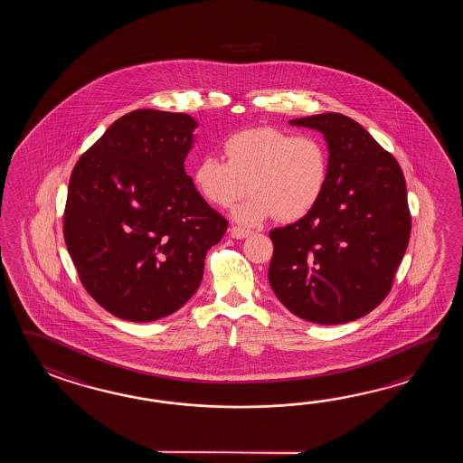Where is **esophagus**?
Returning a JSON list of instances; mask_svg holds the SVG:
<instances>
[{
    "label": "esophagus",
    "mask_w": 463,
    "mask_h": 463,
    "mask_svg": "<svg viewBox=\"0 0 463 463\" xmlns=\"http://www.w3.org/2000/svg\"><path fill=\"white\" fill-rule=\"evenodd\" d=\"M230 235L236 238V240H243L246 236L251 235V232H250V230H246V228L232 227V230H230Z\"/></svg>",
    "instance_id": "1"
}]
</instances>
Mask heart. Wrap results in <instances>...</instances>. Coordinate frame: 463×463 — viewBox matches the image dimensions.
I'll list each match as a JSON object with an SVG mask.
<instances>
[{"label": "heart", "instance_id": "obj_1", "mask_svg": "<svg viewBox=\"0 0 463 463\" xmlns=\"http://www.w3.org/2000/svg\"><path fill=\"white\" fill-rule=\"evenodd\" d=\"M223 148L227 160L218 156L198 160L192 184L215 207H230L250 188L245 202L233 208V218L243 225L275 215L281 222L301 220L325 195L329 152L317 136H295L278 128H245L230 136Z\"/></svg>", "mask_w": 463, "mask_h": 463}]
</instances>
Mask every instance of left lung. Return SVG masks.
<instances>
[{
    "label": "left lung",
    "instance_id": "left-lung-1",
    "mask_svg": "<svg viewBox=\"0 0 463 463\" xmlns=\"http://www.w3.org/2000/svg\"><path fill=\"white\" fill-rule=\"evenodd\" d=\"M319 130L329 182L315 210L269 232L268 269L276 298L317 325H343L383 303L411 236L407 188L397 160L347 116L289 120Z\"/></svg>",
    "mask_w": 463,
    "mask_h": 463
}]
</instances>
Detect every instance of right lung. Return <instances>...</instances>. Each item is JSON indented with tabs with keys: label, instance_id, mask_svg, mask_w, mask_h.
Listing matches in <instances>:
<instances>
[{
	"label": "right lung",
	"instance_id": "add662e5",
	"mask_svg": "<svg viewBox=\"0 0 463 463\" xmlns=\"http://www.w3.org/2000/svg\"><path fill=\"white\" fill-rule=\"evenodd\" d=\"M197 126L180 112H128L71 174L68 251L89 295L120 319L148 323L180 309L227 232L184 167Z\"/></svg>",
	"mask_w": 463,
	"mask_h": 463
}]
</instances>
